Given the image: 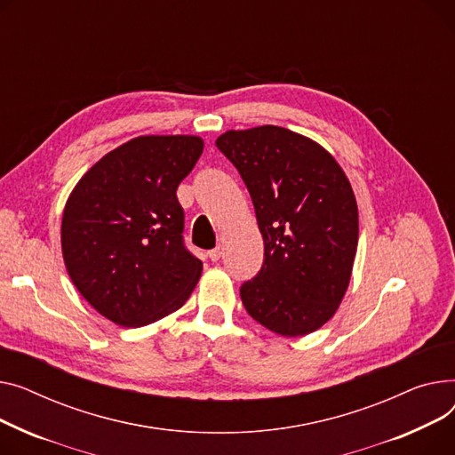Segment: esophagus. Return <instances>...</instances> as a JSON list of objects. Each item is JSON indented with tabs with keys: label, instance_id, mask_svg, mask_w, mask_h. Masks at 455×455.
<instances>
[{
	"label": "esophagus",
	"instance_id": "1",
	"mask_svg": "<svg viewBox=\"0 0 455 455\" xmlns=\"http://www.w3.org/2000/svg\"><path fill=\"white\" fill-rule=\"evenodd\" d=\"M207 257H209L212 262H217V260H220V257H222V250H220V248L209 250V251H207Z\"/></svg>",
	"mask_w": 455,
	"mask_h": 455
}]
</instances>
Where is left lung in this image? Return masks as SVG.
<instances>
[{"mask_svg": "<svg viewBox=\"0 0 455 455\" xmlns=\"http://www.w3.org/2000/svg\"><path fill=\"white\" fill-rule=\"evenodd\" d=\"M248 187L264 240L259 274L243 283L248 314L281 336L327 323L349 286L358 207L336 159L281 126L229 130L217 140Z\"/></svg>", "mask_w": 455, "mask_h": 455, "instance_id": "left-lung-1", "label": "left lung"}]
</instances>
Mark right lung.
<instances>
[{"label":"right lung","mask_w":455,"mask_h":455,"mask_svg":"<svg viewBox=\"0 0 455 455\" xmlns=\"http://www.w3.org/2000/svg\"><path fill=\"white\" fill-rule=\"evenodd\" d=\"M196 136H143L106 154L76 183L62 217V253L83 298L121 327L183 307L202 260L183 243L178 185L193 171Z\"/></svg>","instance_id":"obj_1"}]
</instances>
